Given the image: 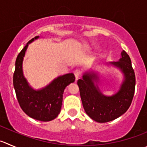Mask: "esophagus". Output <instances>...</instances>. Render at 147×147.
<instances>
[{"mask_svg": "<svg viewBox=\"0 0 147 147\" xmlns=\"http://www.w3.org/2000/svg\"><path fill=\"white\" fill-rule=\"evenodd\" d=\"M74 75H75V77H76V80L77 81L81 75V71H79V70H76V71H74Z\"/></svg>", "mask_w": 147, "mask_h": 147, "instance_id": "esophagus-1", "label": "esophagus"}]
</instances>
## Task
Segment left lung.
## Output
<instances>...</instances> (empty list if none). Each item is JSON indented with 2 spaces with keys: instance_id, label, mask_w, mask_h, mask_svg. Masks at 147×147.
I'll return each mask as SVG.
<instances>
[{
  "instance_id": "1",
  "label": "left lung",
  "mask_w": 147,
  "mask_h": 147,
  "mask_svg": "<svg viewBox=\"0 0 147 147\" xmlns=\"http://www.w3.org/2000/svg\"><path fill=\"white\" fill-rule=\"evenodd\" d=\"M117 62L109 64L120 69L123 74V81L118 92L112 96H106L99 88L98 73L93 71L84 73L79 79L81 99L86 114L94 121L106 123L119 118L129 108L134 95L136 78L131 58L124 50Z\"/></svg>"
}]
</instances>
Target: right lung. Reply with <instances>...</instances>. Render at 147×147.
I'll use <instances>...</instances> for the list:
<instances>
[{"label": "right lung", "instance_id": "right-lung-1", "mask_svg": "<svg viewBox=\"0 0 147 147\" xmlns=\"http://www.w3.org/2000/svg\"><path fill=\"white\" fill-rule=\"evenodd\" d=\"M39 37L36 36L29 40L18 55L13 82L16 97L22 110L32 118L47 122L55 119L60 113L64 89L74 82L75 76L72 73L58 76L48 85L37 90L29 85L23 74L24 57L29 44Z\"/></svg>", "mask_w": 147, "mask_h": 147}]
</instances>
